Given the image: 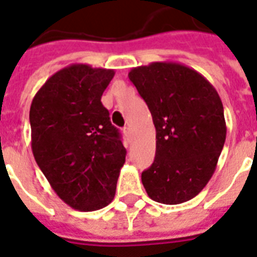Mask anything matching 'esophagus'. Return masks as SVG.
I'll return each mask as SVG.
<instances>
[{"label":"esophagus","instance_id":"34e87169","mask_svg":"<svg viewBox=\"0 0 257 257\" xmlns=\"http://www.w3.org/2000/svg\"><path fill=\"white\" fill-rule=\"evenodd\" d=\"M122 132H124V135H125V137H126V139H131V136H132V132H131V128H129V126H124V129H122Z\"/></svg>","mask_w":257,"mask_h":257}]
</instances>
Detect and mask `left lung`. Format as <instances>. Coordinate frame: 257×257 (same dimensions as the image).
<instances>
[{"mask_svg": "<svg viewBox=\"0 0 257 257\" xmlns=\"http://www.w3.org/2000/svg\"><path fill=\"white\" fill-rule=\"evenodd\" d=\"M128 77L156 128V157L141 173L145 191L157 203H185L211 180L225 143L219 93L199 72L177 62L137 66Z\"/></svg>", "mask_w": 257, "mask_h": 257, "instance_id": "left-lung-1", "label": "left lung"}]
</instances>
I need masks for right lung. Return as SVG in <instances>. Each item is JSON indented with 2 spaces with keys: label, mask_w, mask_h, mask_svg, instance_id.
<instances>
[{
  "label": "right lung",
  "mask_w": 257,
  "mask_h": 257,
  "mask_svg": "<svg viewBox=\"0 0 257 257\" xmlns=\"http://www.w3.org/2000/svg\"><path fill=\"white\" fill-rule=\"evenodd\" d=\"M114 70L72 64L40 88L30 105L32 151L69 207L92 212L112 203L124 145L101 96Z\"/></svg>",
  "instance_id": "right-lung-1"
}]
</instances>
